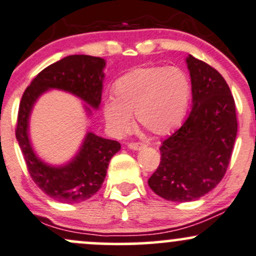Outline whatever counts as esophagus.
Listing matches in <instances>:
<instances>
[{"mask_svg": "<svg viewBox=\"0 0 256 256\" xmlns=\"http://www.w3.org/2000/svg\"><path fill=\"white\" fill-rule=\"evenodd\" d=\"M128 147L132 150H142V148H144V144H143V143L132 142V143H128Z\"/></svg>", "mask_w": 256, "mask_h": 256, "instance_id": "1", "label": "esophagus"}]
</instances>
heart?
<instances>
[{"instance_id": "obj_1", "label": "heart", "mask_w": 256, "mask_h": 256, "mask_svg": "<svg viewBox=\"0 0 256 256\" xmlns=\"http://www.w3.org/2000/svg\"><path fill=\"white\" fill-rule=\"evenodd\" d=\"M114 97L103 103V116L114 136L134 128V113L142 128L162 136L186 116L190 98L187 74L178 66H146L131 70L113 87Z\"/></svg>"}]
</instances>
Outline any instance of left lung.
I'll use <instances>...</instances> for the list:
<instances>
[{
  "label": "left lung",
  "mask_w": 256,
  "mask_h": 256,
  "mask_svg": "<svg viewBox=\"0 0 256 256\" xmlns=\"http://www.w3.org/2000/svg\"><path fill=\"white\" fill-rule=\"evenodd\" d=\"M192 109L184 125L160 147V164L148 180L166 200L192 202L214 190L228 168L237 136L236 104L218 70L193 56L186 60Z\"/></svg>",
  "instance_id": "obj_1"
}]
</instances>
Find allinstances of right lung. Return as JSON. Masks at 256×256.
Returning <instances> with one entry per match:
<instances>
[{
  "label": "right lung",
  "mask_w": 256,
  "mask_h": 256,
  "mask_svg": "<svg viewBox=\"0 0 256 256\" xmlns=\"http://www.w3.org/2000/svg\"><path fill=\"white\" fill-rule=\"evenodd\" d=\"M106 60L86 54L68 56L38 72L25 90L19 104L16 137L28 171L38 187L54 200L75 204L96 194L106 175L110 159L120 150V143L87 132L78 154L60 166L47 164L36 156L29 138L32 106L50 88L62 90L81 98L94 109L100 104ZM87 114L91 108L85 106Z\"/></svg>",
  "instance_id": "add662e5"
}]
</instances>
